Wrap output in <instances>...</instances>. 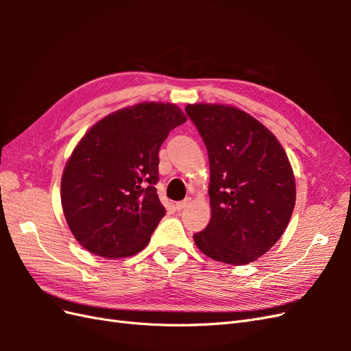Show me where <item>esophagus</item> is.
<instances>
[{
  "mask_svg": "<svg viewBox=\"0 0 351 351\" xmlns=\"http://www.w3.org/2000/svg\"><path fill=\"white\" fill-rule=\"evenodd\" d=\"M189 205H190V199L186 197L184 200L177 202V204H176V209H177V210H183V209H186Z\"/></svg>",
  "mask_w": 351,
  "mask_h": 351,
  "instance_id": "esophagus-1",
  "label": "esophagus"
}]
</instances>
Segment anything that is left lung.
<instances>
[{
    "label": "left lung",
    "mask_w": 351,
    "mask_h": 351,
    "mask_svg": "<svg viewBox=\"0 0 351 351\" xmlns=\"http://www.w3.org/2000/svg\"><path fill=\"white\" fill-rule=\"evenodd\" d=\"M210 168V221L193 234L206 256L246 265L267 253L289 226L293 169L282 146L258 120L227 105H187Z\"/></svg>",
    "instance_id": "obj_1"
}]
</instances>
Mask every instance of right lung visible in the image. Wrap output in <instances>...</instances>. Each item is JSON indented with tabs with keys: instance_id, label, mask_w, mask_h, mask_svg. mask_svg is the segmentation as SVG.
Returning a JSON list of instances; mask_svg holds the SVG:
<instances>
[{
	"instance_id": "1",
	"label": "right lung",
	"mask_w": 351,
	"mask_h": 351,
	"mask_svg": "<svg viewBox=\"0 0 351 351\" xmlns=\"http://www.w3.org/2000/svg\"><path fill=\"white\" fill-rule=\"evenodd\" d=\"M186 115L174 104L117 111L82 137L64 168L61 204L73 236L90 253L141 252L165 215L155 184L159 147Z\"/></svg>"
}]
</instances>
